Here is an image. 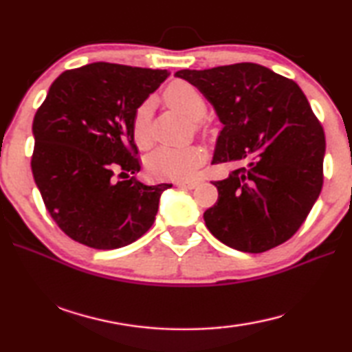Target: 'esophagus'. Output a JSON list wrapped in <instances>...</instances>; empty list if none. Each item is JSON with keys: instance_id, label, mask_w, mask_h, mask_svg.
<instances>
[{"instance_id": "34e87169", "label": "esophagus", "mask_w": 352, "mask_h": 352, "mask_svg": "<svg viewBox=\"0 0 352 352\" xmlns=\"http://www.w3.org/2000/svg\"><path fill=\"white\" fill-rule=\"evenodd\" d=\"M175 184H177V186H180V188L194 189L199 184V182H195V180H177Z\"/></svg>"}]
</instances>
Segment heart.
I'll use <instances>...</instances> for the list:
<instances>
[{"label": "heart", "instance_id": "b5f03b06", "mask_svg": "<svg viewBox=\"0 0 352 352\" xmlns=\"http://www.w3.org/2000/svg\"><path fill=\"white\" fill-rule=\"evenodd\" d=\"M163 98L172 109L183 113L192 121H197L201 127L200 118L206 113V100L192 83L175 80L166 87ZM132 133L136 146L147 151L153 142L151 127V104H141L135 111L132 122ZM205 162V152L199 146L188 147H160L151 153L146 160L147 169L155 177L170 178V180H183L194 175L199 166Z\"/></svg>", "mask_w": 352, "mask_h": 352}]
</instances>
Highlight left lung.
Instances as JSON below:
<instances>
[{
  "label": "left lung",
  "instance_id": "1",
  "mask_svg": "<svg viewBox=\"0 0 352 352\" xmlns=\"http://www.w3.org/2000/svg\"><path fill=\"white\" fill-rule=\"evenodd\" d=\"M223 124L212 164L239 163L212 182L216 205L204 214L212 236L231 248L262 253L305 223L323 188L324 130L296 83L258 63L182 69Z\"/></svg>",
  "mask_w": 352,
  "mask_h": 352
}]
</instances>
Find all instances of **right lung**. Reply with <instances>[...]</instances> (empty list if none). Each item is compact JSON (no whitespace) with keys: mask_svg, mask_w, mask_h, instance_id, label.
<instances>
[{"mask_svg":"<svg viewBox=\"0 0 352 352\" xmlns=\"http://www.w3.org/2000/svg\"><path fill=\"white\" fill-rule=\"evenodd\" d=\"M168 69L96 62L52 82L34 116L31 168L45 206L71 239L115 250L147 233L172 184L136 180L135 111ZM127 177V181H119Z\"/></svg>","mask_w":352,"mask_h":352,"instance_id":"right-lung-1","label":"right lung"}]
</instances>
